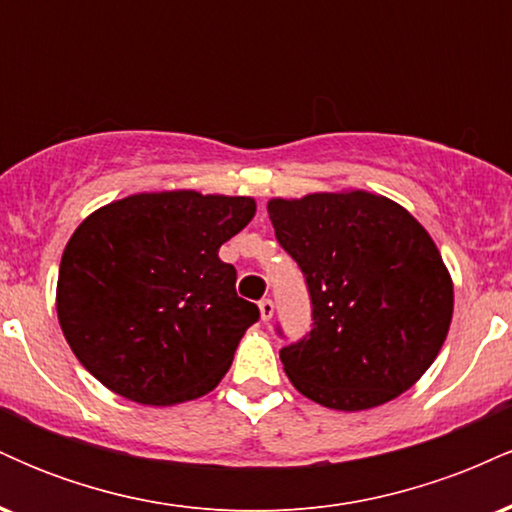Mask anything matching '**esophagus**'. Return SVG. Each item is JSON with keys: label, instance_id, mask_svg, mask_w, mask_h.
I'll return each instance as SVG.
<instances>
[{"label": "esophagus", "instance_id": "34e87169", "mask_svg": "<svg viewBox=\"0 0 512 512\" xmlns=\"http://www.w3.org/2000/svg\"><path fill=\"white\" fill-rule=\"evenodd\" d=\"M260 315H262L264 322L272 320V315H274V303H272V298H262V301H260Z\"/></svg>", "mask_w": 512, "mask_h": 512}]
</instances>
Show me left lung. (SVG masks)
I'll return each mask as SVG.
<instances>
[{"instance_id":"8db88e82","label":"left lung","mask_w":512,"mask_h":512,"mask_svg":"<svg viewBox=\"0 0 512 512\" xmlns=\"http://www.w3.org/2000/svg\"><path fill=\"white\" fill-rule=\"evenodd\" d=\"M267 211L313 305V330L279 351L293 387L339 411L407 392L452 320V279L426 228L363 190L272 199Z\"/></svg>"}]
</instances>
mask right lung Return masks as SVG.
<instances>
[{"label":"right lung","instance_id":"1","mask_svg":"<svg viewBox=\"0 0 512 512\" xmlns=\"http://www.w3.org/2000/svg\"><path fill=\"white\" fill-rule=\"evenodd\" d=\"M255 199L142 192L93 211L69 238L57 317L74 356L108 390L170 407L214 390L260 308L236 293L219 248Z\"/></svg>","mask_w":512,"mask_h":512}]
</instances>
